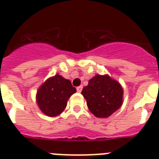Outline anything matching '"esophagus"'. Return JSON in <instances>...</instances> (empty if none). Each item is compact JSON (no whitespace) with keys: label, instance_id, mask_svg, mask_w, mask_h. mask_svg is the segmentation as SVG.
Listing matches in <instances>:
<instances>
[{"label":"esophagus","instance_id":"obj_1","mask_svg":"<svg viewBox=\"0 0 159 159\" xmlns=\"http://www.w3.org/2000/svg\"><path fill=\"white\" fill-rule=\"evenodd\" d=\"M82 90V86H79V87H77V92H81Z\"/></svg>","mask_w":159,"mask_h":159}]
</instances>
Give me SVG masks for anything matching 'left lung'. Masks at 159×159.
Returning a JSON list of instances; mask_svg holds the SVG:
<instances>
[{
    "label": "left lung",
    "mask_w": 159,
    "mask_h": 159,
    "mask_svg": "<svg viewBox=\"0 0 159 159\" xmlns=\"http://www.w3.org/2000/svg\"><path fill=\"white\" fill-rule=\"evenodd\" d=\"M82 94L90 111L97 118H107L123 104L122 86L108 74H97L83 87Z\"/></svg>",
    "instance_id": "left-lung-1"
}]
</instances>
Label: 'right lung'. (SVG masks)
<instances>
[{
  "instance_id": "1",
  "label": "right lung",
  "mask_w": 159,
  "mask_h": 159,
  "mask_svg": "<svg viewBox=\"0 0 159 159\" xmlns=\"http://www.w3.org/2000/svg\"><path fill=\"white\" fill-rule=\"evenodd\" d=\"M77 92L72 82L59 74L46 80L39 87L36 93V102L45 116L55 117L64 111L67 101Z\"/></svg>"
}]
</instances>
